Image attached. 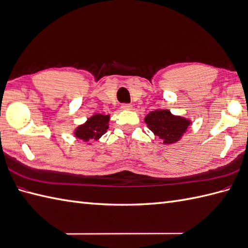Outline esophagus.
<instances>
[{
    "label": "esophagus",
    "mask_w": 248,
    "mask_h": 248,
    "mask_svg": "<svg viewBox=\"0 0 248 248\" xmlns=\"http://www.w3.org/2000/svg\"><path fill=\"white\" fill-rule=\"evenodd\" d=\"M122 108L123 110H132V106L130 105V103H123Z\"/></svg>",
    "instance_id": "1"
}]
</instances>
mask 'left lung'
<instances>
[{"instance_id":"1","label":"left lung","mask_w":248,"mask_h":248,"mask_svg":"<svg viewBox=\"0 0 248 248\" xmlns=\"http://www.w3.org/2000/svg\"><path fill=\"white\" fill-rule=\"evenodd\" d=\"M145 123L148 128L164 141L165 145H170L180 140L191 124L189 119L175 116L169 110L150 112L146 116Z\"/></svg>"}]
</instances>
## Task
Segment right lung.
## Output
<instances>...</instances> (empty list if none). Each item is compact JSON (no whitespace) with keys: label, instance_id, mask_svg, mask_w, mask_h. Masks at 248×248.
<instances>
[{"label":"right lung","instance_id":"1","mask_svg":"<svg viewBox=\"0 0 248 248\" xmlns=\"http://www.w3.org/2000/svg\"><path fill=\"white\" fill-rule=\"evenodd\" d=\"M108 120L110 115L95 114L85 124L79 125L74 134L83 141L98 140L108 129Z\"/></svg>","mask_w":248,"mask_h":248}]
</instances>
